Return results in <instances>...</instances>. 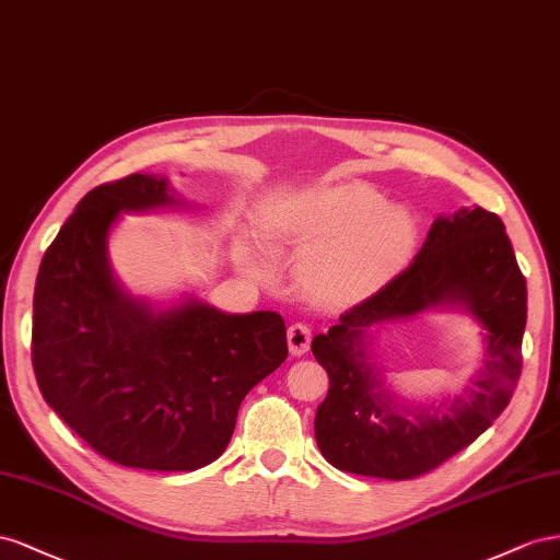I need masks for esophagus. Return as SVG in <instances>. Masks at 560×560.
I'll use <instances>...</instances> for the list:
<instances>
[{
  "mask_svg": "<svg viewBox=\"0 0 560 560\" xmlns=\"http://www.w3.org/2000/svg\"><path fill=\"white\" fill-rule=\"evenodd\" d=\"M310 342H312V328L307 324H293L289 328V347H291V354L300 357L305 354V351L310 349Z\"/></svg>",
  "mask_w": 560,
  "mask_h": 560,
  "instance_id": "34e87169",
  "label": "esophagus"
}]
</instances>
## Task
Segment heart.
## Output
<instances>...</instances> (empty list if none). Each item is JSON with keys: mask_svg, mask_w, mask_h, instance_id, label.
<instances>
[{"mask_svg": "<svg viewBox=\"0 0 560 560\" xmlns=\"http://www.w3.org/2000/svg\"><path fill=\"white\" fill-rule=\"evenodd\" d=\"M267 248H318L305 267V285L322 300H345L375 285L404 258L415 222L365 185H326L262 203ZM253 265V262H248Z\"/></svg>", "mask_w": 560, "mask_h": 560, "instance_id": "b5f03b06", "label": "heart"}]
</instances>
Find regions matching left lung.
<instances>
[{"mask_svg": "<svg viewBox=\"0 0 560 560\" xmlns=\"http://www.w3.org/2000/svg\"><path fill=\"white\" fill-rule=\"evenodd\" d=\"M443 301H465L489 328L485 371L467 399L406 409L381 385L364 330ZM525 318L528 289L504 222L481 206L434 220L404 271L312 340V354L328 373V394L314 420L318 451L342 471L389 481L436 469L509 406L523 369Z\"/></svg>", "mask_w": 560, "mask_h": 560, "instance_id": "1", "label": "left lung"}]
</instances>
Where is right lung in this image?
<instances>
[{
    "label": "right lung",
    "instance_id": "1",
    "mask_svg": "<svg viewBox=\"0 0 560 560\" xmlns=\"http://www.w3.org/2000/svg\"><path fill=\"white\" fill-rule=\"evenodd\" d=\"M173 203L131 173L93 187L46 248L32 300L44 401L121 467L195 471L225 453L244 396L289 357L277 312L187 305L152 314L112 281L105 242L121 211Z\"/></svg>",
    "mask_w": 560,
    "mask_h": 560
}]
</instances>
